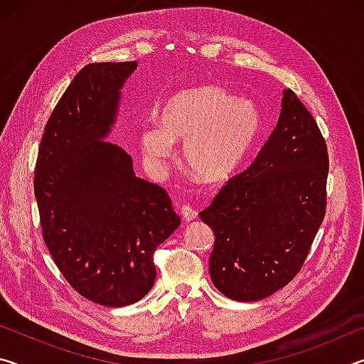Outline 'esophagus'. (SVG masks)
I'll use <instances>...</instances> for the list:
<instances>
[{"label":"esophagus","instance_id":"34e87169","mask_svg":"<svg viewBox=\"0 0 364 364\" xmlns=\"http://www.w3.org/2000/svg\"><path fill=\"white\" fill-rule=\"evenodd\" d=\"M180 213H181V217L186 220V221H191V220H194L197 217V212L189 204H181Z\"/></svg>","mask_w":364,"mask_h":364}]
</instances>
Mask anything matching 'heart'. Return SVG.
<instances>
[{
  "mask_svg": "<svg viewBox=\"0 0 364 364\" xmlns=\"http://www.w3.org/2000/svg\"><path fill=\"white\" fill-rule=\"evenodd\" d=\"M262 117L249 100L218 86L186 90L165 104L160 123L141 130V149L154 168L184 141L183 157L197 180L221 181L236 171L260 134Z\"/></svg>",
  "mask_w": 364,
  "mask_h": 364,
  "instance_id": "heart-1",
  "label": "heart"
}]
</instances>
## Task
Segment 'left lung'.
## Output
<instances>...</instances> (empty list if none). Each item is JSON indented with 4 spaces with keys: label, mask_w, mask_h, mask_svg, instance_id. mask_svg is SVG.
Listing matches in <instances>:
<instances>
[{
    "label": "left lung",
    "mask_w": 364,
    "mask_h": 364,
    "mask_svg": "<svg viewBox=\"0 0 364 364\" xmlns=\"http://www.w3.org/2000/svg\"><path fill=\"white\" fill-rule=\"evenodd\" d=\"M281 106L278 125L250 167L199 213L215 234L212 282L232 300H262L289 284L326 215L328 146L292 90Z\"/></svg>",
    "instance_id": "left-lung-1"
}]
</instances>
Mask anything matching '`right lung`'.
<instances>
[{
  "label": "right lung",
  "mask_w": 364,
  "mask_h": 364,
  "mask_svg": "<svg viewBox=\"0 0 364 364\" xmlns=\"http://www.w3.org/2000/svg\"><path fill=\"white\" fill-rule=\"evenodd\" d=\"M138 63L88 64L45 127L35 167L43 239L65 281L95 304L127 306L156 281L154 252L180 226L164 188L104 138Z\"/></svg>",
  "instance_id": "obj_1"
}]
</instances>
